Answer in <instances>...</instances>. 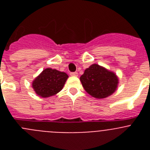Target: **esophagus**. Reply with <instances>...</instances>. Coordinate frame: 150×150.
Returning <instances> with one entry per match:
<instances>
[{"instance_id": "esophagus-1", "label": "esophagus", "mask_w": 150, "mask_h": 150, "mask_svg": "<svg viewBox=\"0 0 150 150\" xmlns=\"http://www.w3.org/2000/svg\"><path fill=\"white\" fill-rule=\"evenodd\" d=\"M71 76H78V73L77 72L71 73Z\"/></svg>"}]
</instances>
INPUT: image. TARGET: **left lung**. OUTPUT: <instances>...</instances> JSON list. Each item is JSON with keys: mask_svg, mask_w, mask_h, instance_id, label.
<instances>
[{"mask_svg": "<svg viewBox=\"0 0 150 150\" xmlns=\"http://www.w3.org/2000/svg\"><path fill=\"white\" fill-rule=\"evenodd\" d=\"M79 79L87 93L97 99L110 96L119 85V78L114 72L97 64L86 69Z\"/></svg>", "mask_w": 150, "mask_h": 150, "instance_id": "8db88e82", "label": "left lung"}]
</instances>
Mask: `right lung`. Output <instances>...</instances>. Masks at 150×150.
I'll return each instance as SVG.
<instances>
[{
    "instance_id": "obj_1",
    "label": "right lung",
    "mask_w": 150,
    "mask_h": 150,
    "mask_svg": "<svg viewBox=\"0 0 150 150\" xmlns=\"http://www.w3.org/2000/svg\"><path fill=\"white\" fill-rule=\"evenodd\" d=\"M67 78L66 73L48 67L33 80L32 88L38 96L49 98L62 91Z\"/></svg>"
}]
</instances>
